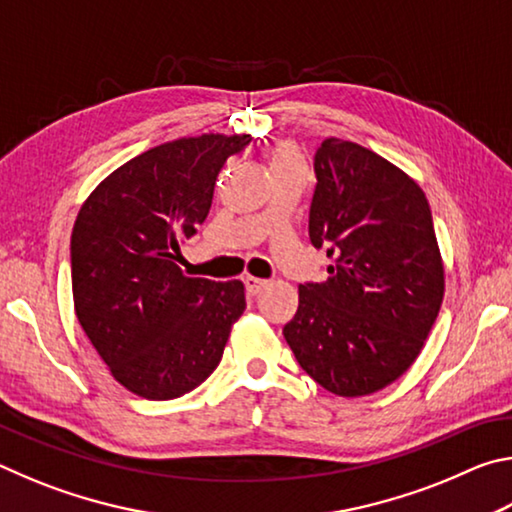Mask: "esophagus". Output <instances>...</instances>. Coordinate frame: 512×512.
<instances>
[{
    "label": "esophagus",
    "mask_w": 512,
    "mask_h": 512,
    "mask_svg": "<svg viewBox=\"0 0 512 512\" xmlns=\"http://www.w3.org/2000/svg\"><path fill=\"white\" fill-rule=\"evenodd\" d=\"M244 284H246V291L250 293V296H255V293L262 291L266 287V280H262V277H253V275H246L244 277Z\"/></svg>",
    "instance_id": "esophagus-1"
}]
</instances>
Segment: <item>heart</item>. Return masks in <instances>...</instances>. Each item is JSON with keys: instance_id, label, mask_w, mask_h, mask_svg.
Returning a JSON list of instances; mask_svg holds the SVG:
<instances>
[{"instance_id": "b5f03b06", "label": "heart", "mask_w": 512, "mask_h": 512, "mask_svg": "<svg viewBox=\"0 0 512 512\" xmlns=\"http://www.w3.org/2000/svg\"><path fill=\"white\" fill-rule=\"evenodd\" d=\"M291 162H302L300 153L296 151V146H291V144L275 146V151H273V167H280V164H291Z\"/></svg>"}]
</instances>
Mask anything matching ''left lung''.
<instances>
[{
    "instance_id": "1",
    "label": "left lung",
    "mask_w": 512,
    "mask_h": 512,
    "mask_svg": "<svg viewBox=\"0 0 512 512\" xmlns=\"http://www.w3.org/2000/svg\"><path fill=\"white\" fill-rule=\"evenodd\" d=\"M314 171L309 239L334 264L325 282L300 284L282 334L325 391L370 395L411 368L443 305L429 201L395 164L336 137L318 146Z\"/></svg>"
}]
</instances>
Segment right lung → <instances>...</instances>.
I'll list each match as a JSON object with an SVG mask.
<instances>
[{
    "instance_id": "1",
    "label": "right lung",
    "mask_w": 512,
    "mask_h": 512,
    "mask_svg": "<svg viewBox=\"0 0 512 512\" xmlns=\"http://www.w3.org/2000/svg\"><path fill=\"white\" fill-rule=\"evenodd\" d=\"M250 135L183 137L121 164L72 230L76 318L112 377L146 400H173L212 375L244 314L239 280L180 271V244L212 207L216 176Z\"/></svg>"
}]
</instances>
